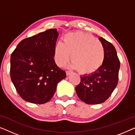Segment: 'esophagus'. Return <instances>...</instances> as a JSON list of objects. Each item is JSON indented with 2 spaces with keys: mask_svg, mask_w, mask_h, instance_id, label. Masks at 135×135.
<instances>
[{
  "mask_svg": "<svg viewBox=\"0 0 135 135\" xmlns=\"http://www.w3.org/2000/svg\"><path fill=\"white\" fill-rule=\"evenodd\" d=\"M71 73H72V72L70 71H66V74H67V75H70Z\"/></svg>",
  "mask_w": 135,
  "mask_h": 135,
  "instance_id": "34e87169",
  "label": "esophagus"
}]
</instances>
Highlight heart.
Listing matches in <instances>:
<instances>
[{
	"mask_svg": "<svg viewBox=\"0 0 135 135\" xmlns=\"http://www.w3.org/2000/svg\"><path fill=\"white\" fill-rule=\"evenodd\" d=\"M55 59L60 66L68 63L71 55V67L83 73H91L102 65L104 60V49L95 37L77 32L65 35L63 42L56 44Z\"/></svg>",
	"mask_w": 135,
	"mask_h": 135,
	"instance_id": "b5f03b06",
	"label": "heart"
}]
</instances>
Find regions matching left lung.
<instances>
[{"label": "left lung", "instance_id": "8db88e82", "mask_svg": "<svg viewBox=\"0 0 135 135\" xmlns=\"http://www.w3.org/2000/svg\"><path fill=\"white\" fill-rule=\"evenodd\" d=\"M104 49V60L97 71L81 75L80 83L75 87L77 95L88 104H98L109 98L119 80L120 61L114 46L99 37Z\"/></svg>", "mask_w": 135, "mask_h": 135}]
</instances>
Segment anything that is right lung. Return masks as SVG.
<instances>
[{"mask_svg": "<svg viewBox=\"0 0 135 135\" xmlns=\"http://www.w3.org/2000/svg\"><path fill=\"white\" fill-rule=\"evenodd\" d=\"M59 36L50 29L21 40L10 57V77L20 97L34 104L51 99L57 85L66 77L55 63L54 50Z\"/></svg>", "mask_w": 135, "mask_h": 135, "instance_id": "add662e5", "label": "right lung"}]
</instances>
